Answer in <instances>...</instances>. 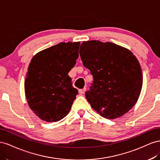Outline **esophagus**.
Masks as SVG:
<instances>
[{"mask_svg": "<svg viewBox=\"0 0 160 160\" xmlns=\"http://www.w3.org/2000/svg\"><path fill=\"white\" fill-rule=\"evenodd\" d=\"M85 92H86V88H82V89H80V90H78V92H79V94H84Z\"/></svg>", "mask_w": 160, "mask_h": 160, "instance_id": "1", "label": "esophagus"}]
</instances>
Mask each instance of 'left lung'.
<instances>
[{
	"label": "left lung",
	"instance_id": "obj_1",
	"mask_svg": "<svg viewBox=\"0 0 160 160\" xmlns=\"http://www.w3.org/2000/svg\"><path fill=\"white\" fill-rule=\"evenodd\" d=\"M80 55L94 78L85 94L91 107L109 119L131 110L143 84L142 70L133 53L115 43L92 40L81 44Z\"/></svg>",
	"mask_w": 160,
	"mask_h": 160
}]
</instances>
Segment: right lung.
Segmentation results:
<instances>
[{
	"instance_id": "obj_1",
	"label": "right lung",
	"mask_w": 160,
	"mask_h": 160,
	"mask_svg": "<svg viewBox=\"0 0 160 160\" xmlns=\"http://www.w3.org/2000/svg\"><path fill=\"white\" fill-rule=\"evenodd\" d=\"M80 42H62L31 59L25 80L29 106L41 119L56 122L70 112L78 94L68 73L78 58Z\"/></svg>"
}]
</instances>
